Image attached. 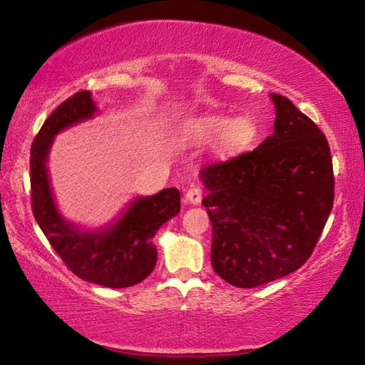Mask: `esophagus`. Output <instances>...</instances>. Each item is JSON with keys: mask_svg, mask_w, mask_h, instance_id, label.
Returning <instances> with one entry per match:
<instances>
[{"mask_svg": "<svg viewBox=\"0 0 365 365\" xmlns=\"http://www.w3.org/2000/svg\"><path fill=\"white\" fill-rule=\"evenodd\" d=\"M184 195H186V200L189 204L197 205V204H200V200H202V189H200L199 186H191Z\"/></svg>", "mask_w": 365, "mask_h": 365, "instance_id": "esophagus-1", "label": "esophagus"}]
</instances>
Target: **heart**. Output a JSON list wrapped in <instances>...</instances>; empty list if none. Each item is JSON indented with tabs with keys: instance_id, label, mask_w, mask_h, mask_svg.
Instances as JSON below:
<instances>
[{
	"instance_id": "b5f03b06",
	"label": "heart",
	"mask_w": 365,
	"mask_h": 365,
	"mask_svg": "<svg viewBox=\"0 0 365 365\" xmlns=\"http://www.w3.org/2000/svg\"><path fill=\"white\" fill-rule=\"evenodd\" d=\"M189 131L197 138L220 135V150L225 153L244 151L258 135L257 123L250 115H239L232 120L227 117H204L191 121Z\"/></svg>"
}]
</instances>
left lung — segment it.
<instances>
[{"mask_svg":"<svg viewBox=\"0 0 365 365\" xmlns=\"http://www.w3.org/2000/svg\"><path fill=\"white\" fill-rule=\"evenodd\" d=\"M274 133L200 170L214 272L239 288L287 277L313 253L334 202L329 145L292 100L272 93Z\"/></svg>","mask_w":365,"mask_h":365,"instance_id":"obj_1","label":"left lung"}]
</instances>
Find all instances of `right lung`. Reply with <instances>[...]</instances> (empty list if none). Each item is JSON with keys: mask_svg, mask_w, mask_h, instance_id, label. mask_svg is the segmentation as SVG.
Wrapping results in <instances>:
<instances>
[{"mask_svg": "<svg viewBox=\"0 0 365 365\" xmlns=\"http://www.w3.org/2000/svg\"><path fill=\"white\" fill-rule=\"evenodd\" d=\"M97 112L88 91L73 93L52 112L31 146V205L34 219L68 270L78 278L107 288H126L143 282L155 270L158 252L153 237L181 210V192L163 189L138 197L113 225L81 230L68 224L56 207L47 174V155L54 136Z\"/></svg>", "mask_w": 365, "mask_h": 365, "instance_id": "1", "label": "right lung"}]
</instances>
